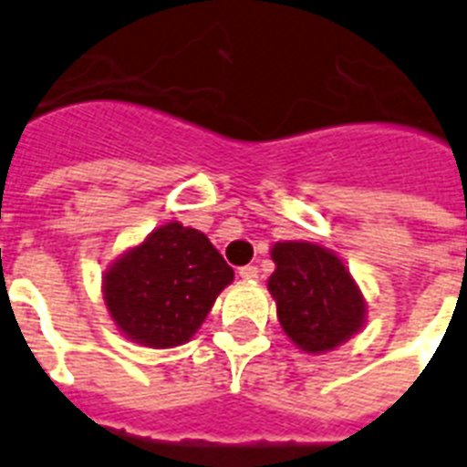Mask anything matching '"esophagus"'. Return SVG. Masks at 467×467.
I'll use <instances>...</instances> for the list:
<instances>
[{
	"label": "esophagus",
	"mask_w": 467,
	"mask_h": 467,
	"mask_svg": "<svg viewBox=\"0 0 467 467\" xmlns=\"http://www.w3.org/2000/svg\"><path fill=\"white\" fill-rule=\"evenodd\" d=\"M239 277L246 279V282H254V279H258V267L256 265L239 267Z\"/></svg>",
	"instance_id": "obj_1"
}]
</instances>
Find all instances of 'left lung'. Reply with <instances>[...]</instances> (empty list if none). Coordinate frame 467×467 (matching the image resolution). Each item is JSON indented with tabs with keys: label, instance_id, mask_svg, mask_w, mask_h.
<instances>
[{
	"label": "left lung",
	"instance_id": "obj_1",
	"mask_svg": "<svg viewBox=\"0 0 467 467\" xmlns=\"http://www.w3.org/2000/svg\"><path fill=\"white\" fill-rule=\"evenodd\" d=\"M267 291L286 338L307 355H324L359 334L367 301L336 251L312 242H277Z\"/></svg>",
	"mask_w": 467,
	"mask_h": 467
}]
</instances>
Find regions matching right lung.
I'll list each match as a JSON object with an SVG mask.
<instances>
[{
  "mask_svg": "<svg viewBox=\"0 0 467 467\" xmlns=\"http://www.w3.org/2000/svg\"><path fill=\"white\" fill-rule=\"evenodd\" d=\"M234 273L204 233L171 221L129 246L103 273V301L124 338L183 346L204 324Z\"/></svg>",
  "mask_w": 467,
  "mask_h": 467,
  "instance_id": "obj_1",
  "label": "right lung"
}]
</instances>
